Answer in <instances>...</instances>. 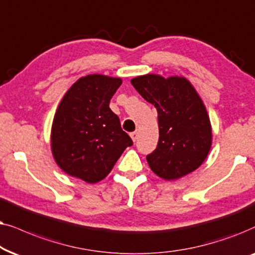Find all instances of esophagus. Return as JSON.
Returning a JSON list of instances; mask_svg holds the SVG:
<instances>
[{"mask_svg": "<svg viewBox=\"0 0 255 255\" xmlns=\"http://www.w3.org/2000/svg\"><path fill=\"white\" fill-rule=\"evenodd\" d=\"M130 137L134 142L136 141L137 140V131H133V133H130Z\"/></svg>", "mask_w": 255, "mask_h": 255, "instance_id": "1", "label": "esophagus"}]
</instances>
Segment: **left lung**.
Here are the masks:
<instances>
[{
  "label": "left lung",
  "instance_id": "8db88e82",
  "mask_svg": "<svg viewBox=\"0 0 255 255\" xmlns=\"http://www.w3.org/2000/svg\"><path fill=\"white\" fill-rule=\"evenodd\" d=\"M130 83L157 110V147L147 156L158 177L174 181L195 171L208 157L212 143L211 122L205 105L184 77L144 74Z\"/></svg>",
  "mask_w": 255,
  "mask_h": 255
}]
</instances>
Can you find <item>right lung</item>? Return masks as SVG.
Listing matches in <instances>:
<instances>
[{
    "label": "right lung",
    "mask_w": 255,
    "mask_h": 255,
    "mask_svg": "<svg viewBox=\"0 0 255 255\" xmlns=\"http://www.w3.org/2000/svg\"><path fill=\"white\" fill-rule=\"evenodd\" d=\"M121 84V78L88 74L63 97L51 128V150L67 175L87 183L100 182L133 144L110 108Z\"/></svg>",
    "instance_id": "right-lung-1"
}]
</instances>
